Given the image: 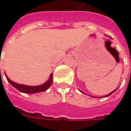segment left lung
<instances>
[{
  "mask_svg": "<svg viewBox=\"0 0 131 131\" xmlns=\"http://www.w3.org/2000/svg\"><path fill=\"white\" fill-rule=\"evenodd\" d=\"M116 90H114V91H112V93H110V94H108V95H105V96H104V97H108V96H110V95H112V94L113 93H114V91H116ZM81 93H83L82 91H81Z\"/></svg>",
  "mask_w": 131,
  "mask_h": 131,
  "instance_id": "1",
  "label": "left lung"
}]
</instances>
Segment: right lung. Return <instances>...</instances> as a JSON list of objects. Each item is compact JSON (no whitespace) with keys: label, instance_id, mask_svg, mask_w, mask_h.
Returning <instances> with one entry per match:
<instances>
[{"label":"right lung","instance_id":"obj_1","mask_svg":"<svg viewBox=\"0 0 131 131\" xmlns=\"http://www.w3.org/2000/svg\"><path fill=\"white\" fill-rule=\"evenodd\" d=\"M5 77L7 78L8 82L10 83L11 85H13L18 91L22 92V93H39V92L46 91L51 85L52 83V74H50V79H49V80H48V81H46L45 83H43V85H38V86H29V85L19 84V83L13 82V81H11L6 76V74H5Z\"/></svg>","mask_w":131,"mask_h":131}]
</instances>
